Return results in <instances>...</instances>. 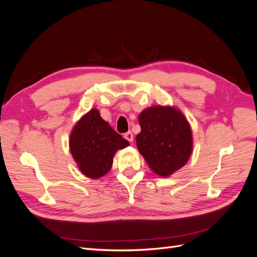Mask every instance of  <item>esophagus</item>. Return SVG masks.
Wrapping results in <instances>:
<instances>
[{
    "mask_svg": "<svg viewBox=\"0 0 257 257\" xmlns=\"http://www.w3.org/2000/svg\"><path fill=\"white\" fill-rule=\"evenodd\" d=\"M123 137L125 138L126 141H127V142H130V143L133 142V139H134V136H133V134H132V132H127V133L124 134V136H123Z\"/></svg>",
    "mask_w": 257,
    "mask_h": 257,
    "instance_id": "1",
    "label": "esophagus"
}]
</instances>
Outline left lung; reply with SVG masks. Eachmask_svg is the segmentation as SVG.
<instances>
[{
  "mask_svg": "<svg viewBox=\"0 0 257 257\" xmlns=\"http://www.w3.org/2000/svg\"><path fill=\"white\" fill-rule=\"evenodd\" d=\"M142 132L136 136L138 151L155 174L168 177L189 161L193 150L191 126L175 107L152 106L138 118Z\"/></svg>",
  "mask_w": 257,
  "mask_h": 257,
  "instance_id": "1",
  "label": "left lung"
}]
</instances>
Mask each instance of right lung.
<instances>
[{
	"label": "right lung",
	"mask_w": 257,
	"mask_h": 257,
	"mask_svg": "<svg viewBox=\"0 0 257 257\" xmlns=\"http://www.w3.org/2000/svg\"><path fill=\"white\" fill-rule=\"evenodd\" d=\"M128 142L102 119L97 109H91L76 123L69 137V150L80 172L98 179L109 172L113 157Z\"/></svg>",
	"instance_id": "add662e5"
}]
</instances>
